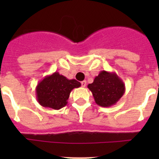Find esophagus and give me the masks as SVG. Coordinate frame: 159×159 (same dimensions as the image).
Listing matches in <instances>:
<instances>
[{
  "mask_svg": "<svg viewBox=\"0 0 159 159\" xmlns=\"http://www.w3.org/2000/svg\"><path fill=\"white\" fill-rule=\"evenodd\" d=\"M86 85H87L86 80H84L81 82V86H82L83 88H85V87H86Z\"/></svg>",
  "mask_w": 159,
  "mask_h": 159,
  "instance_id": "1",
  "label": "esophagus"
}]
</instances>
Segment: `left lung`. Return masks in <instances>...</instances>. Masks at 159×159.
Here are the masks:
<instances>
[{
	"mask_svg": "<svg viewBox=\"0 0 159 159\" xmlns=\"http://www.w3.org/2000/svg\"><path fill=\"white\" fill-rule=\"evenodd\" d=\"M96 104L103 107L115 105L125 93V84L116 72L101 71L88 85Z\"/></svg>",
	"mask_w": 159,
	"mask_h": 159,
	"instance_id": "1",
	"label": "left lung"
}]
</instances>
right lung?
Returning <instances> with one entry per match:
<instances>
[{"instance_id": "add662e5", "label": "right lung", "mask_w": 159, "mask_h": 159, "mask_svg": "<svg viewBox=\"0 0 159 159\" xmlns=\"http://www.w3.org/2000/svg\"><path fill=\"white\" fill-rule=\"evenodd\" d=\"M80 86V83L75 80H68L56 71L38 83L36 99L43 107L59 110L67 105L71 91Z\"/></svg>"}]
</instances>
